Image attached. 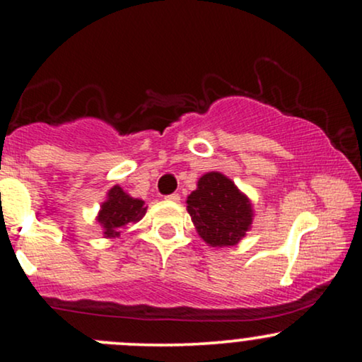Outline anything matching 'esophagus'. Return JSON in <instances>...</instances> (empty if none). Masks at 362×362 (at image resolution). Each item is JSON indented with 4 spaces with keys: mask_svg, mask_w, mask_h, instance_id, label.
<instances>
[{
    "mask_svg": "<svg viewBox=\"0 0 362 362\" xmlns=\"http://www.w3.org/2000/svg\"><path fill=\"white\" fill-rule=\"evenodd\" d=\"M165 199H167V201H170V202H180V195H178V194H170Z\"/></svg>",
    "mask_w": 362,
    "mask_h": 362,
    "instance_id": "34e87169",
    "label": "esophagus"
}]
</instances>
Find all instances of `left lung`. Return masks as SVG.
<instances>
[{
    "mask_svg": "<svg viewBox=\"0 0 362 362\" xmlns=\"http://www.w3.org/2000/svg\"><path fill=\"white\" fill-rule=\"evenodd\" d=\"M185 202L195 231L209 247H235L250 231L252 201L221 172L204 173Z\"/></svg>",
    "mask_w": 362,
    "mask_h": 362,
    "instance_id": "8db88e82",
    "label": "left lung"
}]
</instances>
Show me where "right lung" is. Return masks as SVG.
Returning a JSON list of instances; mask_svg holds the SVG:
<instances>
[{
	"mask_svg": "<svg viewBox=\"0 0 362 362\" xmlns=\"http://www.w3.org/2000/svg\"><path fill=\"white\" fill-rule=\"evenodd\" d=\"M148 207L143 199L129 195L120 185H114L107 192V199L100 204L97 223L100 224L103 238H119L129 224H136L146 214Z\"/></svg>",
	"mask_w": 362,
	"mask_h": 362,
	"instance_id": "1",
	"label": "right lung"
}]
</instances>
